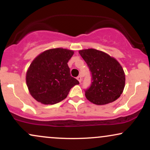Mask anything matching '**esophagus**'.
<instances>
[{
  "mask_svg": "<svg viewBox=\"0 0 150 150\" xmlns=\"http://www.w3.org/2000/svg\"><path fill=\"white\" fill-rule=\"evenodd\" d=\"M77 80H78L79 82H82V77H81L80 75V76L77 77Z\"/></svg>",
  "mask_w": 150,
  "mask_h": 150,
  "instance_id": "34e87169",
  "label": "esophagus"
}]
</instances>
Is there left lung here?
Instances as JSON below:
<instances>
[{
    "instance_id": "8db88e82",
    "label": "left lung",
    "mask_w": 150,
    "mask_h": 150,
    "mask_svg": "<svg viewBox=\"0 0 150 150\" xmlns=\"http://www.w3.org/2000/svg\"><path fill=\"white\" fill-rule=\"evenodd\" d=\"M79 53L92 74V83L85 90L86 98L97 105H104L120 97L125 77L120 63L107 53L94 49L80 50Z\"/></svg>"
}]
</instances>
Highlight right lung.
<instances>
[{"label": "right lung", "mask_w": 150, "mask_h": 150, "mask_svg": "<svg viewBox=\"0 0 150 150\" xmlns=\"http://www.w3.org/2000/svg\"><path fill=\"white\" fill-rule=\"evenodd\" d=\"M71 50L61 48L47 50L32 62L26 75L30 94L44 104H55L63 100L70 89L79 85L70 75L68 62L73 56Z\"/></svg>", "instance_id": "obj_1"}]
</instances>
